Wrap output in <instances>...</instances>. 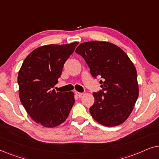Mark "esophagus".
<instances>
[{"label": "esophagus", "mask_w": 159, "mask_h": 159, "mask_svg": "<svg viewBox=\"0 0 159 159\" xmlns=\"http://www.w3.org/2000/svg\"><path fill=\"white\" fill-rule=\"evenodd\" d=\"M75 94L77 95V96H79V97H81L82 95L84 94V93H80V92H77V91H76L75 92Z\"/></svg>", "instance_id": "esophagus-1"}]
</instances>
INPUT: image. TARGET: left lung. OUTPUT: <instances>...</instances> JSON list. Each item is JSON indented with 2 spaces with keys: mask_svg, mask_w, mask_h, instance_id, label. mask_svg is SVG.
I'll return each instance as SVG.
<instances>
[{
  "mask_svg": "<svg viewBox=\"0 0 159 159\" xmlns=\"http://www.w3.org/2000/svg\"><path fill=\"white\" fill-rule=\"evenodd\" d=\"M76 53L84 58L93 77H101L102 90L93 93L91 116L106 127L127 120L139 95L135 66L122 49L106 41L82 43Z\"/></svg>",
  "mask_w": 159,
  "mask_h": 159,
  "instance_id": "obj_1",
  "label": "left lung"
}]
</instances>
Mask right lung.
Here are the masks:
<instances>
[{"label":"right lung","mask_w":159,"mask_h":159,"mask_svg":"<svg viewBox=\"0 0 159 159\" xmlns=\"http://www.w3.org/2000/svg\"><path fill=\"white\" fill-rule=\"evenodd\" d=\"M79 43L47 45L34 49L24 61L18 74L19 94L27 114L45 127L64 122L75 103L73 92L52 90L58 83L64 63Z\"/></svg>","instance_id":"right-lung-1"}]
</instances>
